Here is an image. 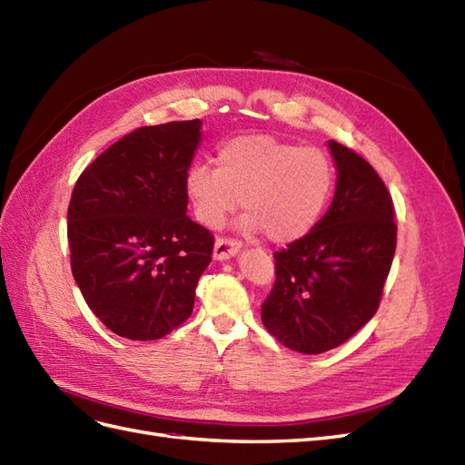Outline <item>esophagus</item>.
Here are the masks:
<instances>
[{
    "label": "esophagus",
    "instance_id": "obj_1",
    "mask_svg": "<svg viewBox=\"0 0 465 465\" xmlns=\"http://www.w3.org/2000/svg\"><path fill=\"white\" fill-rule=\"evenodd\" d=\"M241 248L242 244L232 241V238H217L215 248H213V258L219 262L231 260L232 256L238 254V252H241Z\"/></svg>",
    "mask_w": 465,
    "mask_h": 465
}]
</instances>
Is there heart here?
Returning <instances> with one entry per match:
<instances>
[{"instance_id": "obj_1", "label": "heart", "mask_w": 465, "mask_h": 465, "mask_svg": "<svg viewBox=\"0 0 465 465\" xmlns=\"http://www.w3.org/2000/svg\"><path fill=\"white\" fill-rule=\"evenodd\" d=\"M333 190V164L323 151L265 134L234 137L219 147L217 168L193 163L184 193L195 219L219 229L241 205L242 229L265 232L275 244L314 229Z\"/></svg>"}]
</instances>
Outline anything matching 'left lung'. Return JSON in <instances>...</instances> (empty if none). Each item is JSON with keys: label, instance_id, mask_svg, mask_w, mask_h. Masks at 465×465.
I'll return each mask as SVG.
<instances>
[{"label": "left lung", "instance_id": "8db88e82", "mask_svg": "<svg viewBox=\"0 0 465 465\" xmlns=\"http://www.w3.org/2000/svg\"><path fill=\"white\" fill-rule=\"evenodd\" d=\"M335 193L314 229L275 252V285L262 322L304 355L345 343L378 311L396 252L393 203L382 178L357 153L328 142Z\"/></svg>", "mask_w": 465, "mask_h": 465}]
</instances>
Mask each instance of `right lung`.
<instances>
[{
    "label": "right lung",
    "mask_w": 465,
    "mask_h": 465,
    "mask_svg": "<svg viewBox=\"0 0 465 465\" xmlns=\"http://www.w3.org/2000/svg\"><path fill=\"white\" fill-rule=\"evenodd\" d=\"M202 122L139 128L81 173L67 211L72 272L94 316L151 341L188 320L213 236L188 215L184 176Z\"/></svg>",
    "instance_id": "1"
}]
</instances>
